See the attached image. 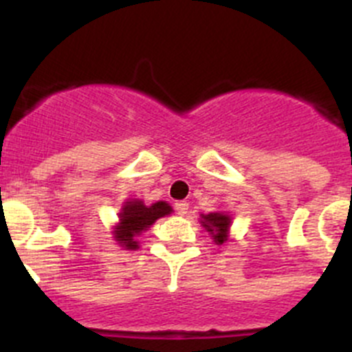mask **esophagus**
<instances>
[{"mask_svg": "<svg viewBox=\"0 0 352 352\" xmlns=\"http://www.w3.org/2000/svg\"><path fill=\"white\" fill-rule=\"evenodd\" d=\"M175 211H177V214L186 216L187 212H189V202H186V201L175 202Z\"/></svg>", "mask_w": 352, "mask_h": 352, "instance_id": "1", "label": "esophagus"}]
</instances>
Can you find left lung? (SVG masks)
<instances>
[{"label":"left lung","instance_id":"obj_1","mask_svg":"<svg viewBox=\"0 0 352 352\" xmlns=\"http://www.w3.org/2000/svg\"><path fill=\"white\" fill-rule=\"evenodd\" d=\"M199 223L209 233V236L216 245H225L230 242V228H232L230 212L212 211L208 214H201Z\"/></svg>","mask_w":352,"mask_h":352}]
</instances>
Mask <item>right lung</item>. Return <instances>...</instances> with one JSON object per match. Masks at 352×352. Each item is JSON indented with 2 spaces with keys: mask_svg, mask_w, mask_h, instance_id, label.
<instances>
[{
  "mask_svg": "<svg viewBox=\"0 0 352 352\" xmlns=\"http://www.w3.org/2000/svg\"><path fill=\"white\" fill-rule=\"evenodd\" d=\"M172 212V206L166 201H156L148 206L143 199H126L120 206L119 221L112 228L113 240L124 250H138L140 243L136 236L146 232L156 219L165 218Z\"/></svg>",
  "mask_w": 352,
  "mask_h": 352,
  "instance_id": "add662e5",
  "label": "right lung"
}]
</instances>
